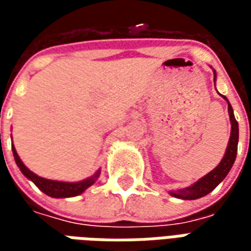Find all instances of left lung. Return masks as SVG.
<instances>
[{
  "label": "left lung",
  "mask_w": 251,
  "mask_h": 251,
  "mask_svg": "<svg viewBox=\"0 0 251 251\" xmlns=\"http://www.w3.org/2000/svg\"><path fill=\"white\" fill-rule=\"evenodd\" d=\"M214 76H215V71H214ZM214 82H215V77H214ZM222 97L227 100L225 95H222ZM227 103H228V115H230V122H231V136H230L226 153H225V156L222 158V161L215 169H212L210 174L203 176L201 179L198 180L191 187H187L184 189H179V191H172L171 195L175 196V198H179V199L184 200H195L199 199V198H203L205 195L210 194L211 191H214L222 180L226 177L227 174L230 172L232 164L235 161V157H237L239 130H238V122L235 120V117H234V111H232L231 104H230L228 100H227Z\"/></svg>",
  "instance_id": "left-lung-1"
}]
</instances>
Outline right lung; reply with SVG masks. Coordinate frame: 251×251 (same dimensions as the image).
<instances>
[{
	"mask_svg": "<svg viewBox=\"0 0 251 251\" xmlns=\"http://www.w3.org/2000/svg\"><path fill=\"white\" fill-rule=\"evenodd\" d=\"M12 151H13L16 164H17L20 171L23 172V175H24L25 177H28L30 181H33L37 188L43 191L48 196H51V198H71V196H77V195L83 194L88 187H91L97 181L99 174H100L98 171L91 177L82 180V181H77V183H66V181H56V180L44 179V177H40V176L35 175L32 171H29V169L25 167L24 163L20 160L14 145H12Z\"/></svg>",
	"mask_w": 251,
	"mask_h": 251,
	"instance_id": "add662e5",
	"label": "right lung"
}]
</instances>
